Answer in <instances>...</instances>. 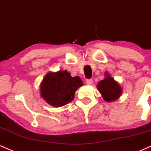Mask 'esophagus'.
<instances>
[{"label": "esophagus", "mask_w": 151, "mask_h": 151, "mask_svg": "<svg viewBox=\"0 0 151 151\" xmlns=\"http://www.w3.org/2000/svg\"><path fill=\"white\" fill-rule=\"evenodd\" d=\"M86 83L87 85H92V84H93V80H92V79H87L86 81Z\"/></svg>", "instance_id": "1"}]
</instances>
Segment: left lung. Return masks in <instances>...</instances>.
<instances>
[{
  "label": "left lung",
  "mask_w": 151,
  "mask_h": 151,
  "mask_svg": "<svg viewBox=\"0 0 151 151\" xmlns=\"http://www.w3.org/2000/svg\"><path fill=\"white\" fill-rule=\"evenodd\" d=\"M105 78L100 81L97 84V90L101 93L104 100L112 102L120 97L122 91V88L107 73H105Z\"/></svg>",
  "instance_id": "left-lung-1"
}]
</instances>
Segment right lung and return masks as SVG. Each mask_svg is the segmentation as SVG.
I'll return each mask as SVG.
<instances>
[{
  "mask_svg": "<svg viewBox=\"0 0 151 151\" xmlns=\"http://www.w3.org/2000/svg\"><path fill=\"white\" fill-rule=\"evenodd\" d=\"M83 85L80 77H72L66 70L50 72L41 83L40 93L48 104L59 107L73 100L75 92Z\"/></svg>",
  "mask_w": 151,
  "mask_h": 151,
  "instance_id": "1",
  "label": "right lung"
}]
</instances>
